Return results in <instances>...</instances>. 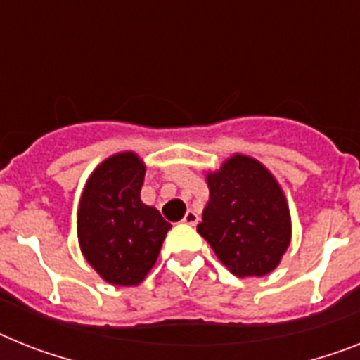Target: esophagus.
<instances>
[{"mask_svg": "<svg viewBox=\"0 0 360 360\" xmlns=\"http://www.w3.org/2000/svg\"><path fill=\"white\" fill-rule=\"evenodd\" d=\"M183 221L186 223V225H198V221H199V216L198 214L194 212V210H188V212L185 214V217H183Z\"/></svg>", "mask_w": 360, "mask_h": 360, "instance_id": "esophagus-1", "label": "esophagus"}]
</instances>
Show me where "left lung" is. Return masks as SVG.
Here are the masks:
<instances>
[{
  "label": "left lung",
  "instance_id": "8db88e82",
  "mask_svg": "<svg viewBox=\"0 0 360 360\" xmlns=\"http://www.w3.org/2000/svg\"><path fill=\"white\" fill-rule=\"evenodd\" d=\"M210 199L198 232L232 274L265 276L291 241V216L273 174L252 157L236 153L207 174Z\"/></svg>",
  "mask_w": 360,
  "mask_h": 360
}]
</instances>
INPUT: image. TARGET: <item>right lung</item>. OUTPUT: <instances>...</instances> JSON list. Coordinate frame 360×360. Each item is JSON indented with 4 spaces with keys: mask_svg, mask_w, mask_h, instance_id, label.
I'll return each mask as SVG.
<instances>
[{
    "mask_svg": "<svg viewBox=\"0 0 360 360\" xmlns=\"http://www.w3.org/2000/svg\"><path fill=\"white\" fill-rule=\"evenodd\" d=\"M146 166L134 152L96 166L78 207V243L105 282L137 285L155 265L172 225L141 201Z\"/></svg>",
    "mask_w": 360,
    "mask_h": 360,
    "instance_id": "obj_1",
    "label": "right lung"
}]
</instances>
